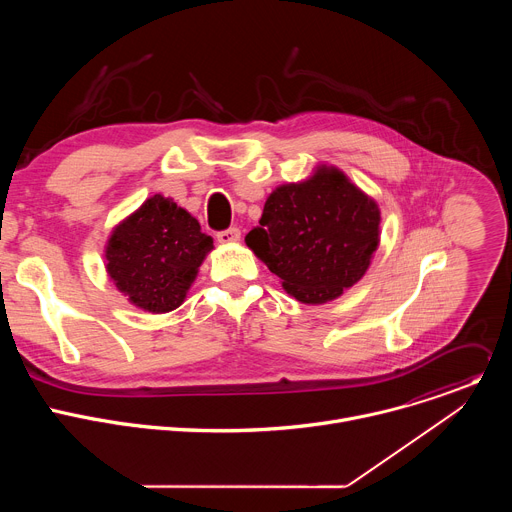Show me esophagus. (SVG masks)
I'll use <instances>...</instances> for the list:
<instances>
[{
    "label": "esophagus",
    "instance_id": "obj_1",
    "mask_svg": "<svg viewBox=\"0 0 512 512\" xmlns=\"http://www.w3.org/2000/svg\"><path fill=\"white\" fill-rule=\"evenodd\" d=\"M239 239H241V231L237 227H231V229H225V231H218L216 233V241L223 243V245L237 243Z\"/></svg>",
    "mask_w": 512,
    "mask_h": 512
}]
</instances>
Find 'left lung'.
Instances as JSON below:
<instances>
[{
  "mask_svg": "<svg viewBox=\"0 0 512 512\" xmlns=\"http://www.w3.org/2000/svg\"><path fill=\"white\" fill-rule=\"evenodd\" d=\"M379 223L375 200L342 172L320 168L302 184L275 188L245 241L287 294L304 304H326L369 269Z\"/></svg>",
  "mask_w": 512,
  "mask_h": 512,
  "instance_id": "8db88e82",
  "label": "left lung"
}]
</instances>
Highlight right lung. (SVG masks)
Segmentation results:
<instances>
[{"label": "right lung", "mask_w": 512, "mask_h": 512, "mask_svg": "<svg viewBox=\"0 0 512 512\" xmlns=\"http://www.w3.org/2000/svg\"><path fill=\"white\" fill-rule=\"evenodd\" d=\"M212 249L194 216L160 194L145 200L113 231L107 273L121 294L141 310H176L198 267Z\"/></svg>", "instance_id": "right-lung-1"}]
</instances>
